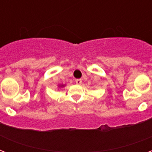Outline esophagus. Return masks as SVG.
<instances>
[{
	"mask_svg": "<svg viewBox=\"0 0 152 152\" xmlns=\"http://www.w3.org/2000/svg\"><path fill=\"white\" fill-rule=\"evenodd\" d=\"M76 83L77 85H80V84H82V80H81V79H77V80H76Z\"/></svg>",
	"mask_w": 152,
	"mask_h": 152,
	"instance_id": "34e87169",
	"label": "esophagus"
}]
</instances>
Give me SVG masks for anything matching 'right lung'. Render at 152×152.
Here are the masks:
<instances>
[{
    "instance_id": "1",
    "label": "right lung",
    "mask_w": 152,
    "mask_h": 152,
    "mask_svg": "<svg viewBox=\"0 0 152 152\" xmlns=\"http://www.w3.org/2000/svg\"><path fill=\"white\" fill-rule=\"evenodd\" d=\"M62 86V87H63V86H64V85H61Z\"/></svg>"
}]
</instances>
